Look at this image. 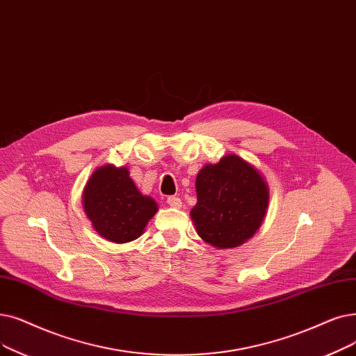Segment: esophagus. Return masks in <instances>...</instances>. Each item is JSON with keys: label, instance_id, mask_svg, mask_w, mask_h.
Segmentation results:
<instances>
[{"label": "esophagus", "instance_id": "esophagus-1", "mask_svg": "<svg viewBox=\"0 0 356 356\" xmlns=\"http://www.w3.org/2000/svg\"><path fill=\"white\" fill-rule=\"evenodd\" d=\"M167 204L172 208H180L181 207V199L177 196H168L167 197Z\"/></svg>", "mask_w": 356, "mask_h": 356}]
</instances>
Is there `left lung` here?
<instances>
[{"label":"left lung","instance_id":"left-lung-1","mask_svg":"<svg viewBox=\"0 0 356 356\" xmlns=\"http://www.w3.org/2000/svg\"><path fill=\"white\" fill-rule=\"evenodd\" d=\"M196 195L192 221L199 237L216 249H233L252 238L269 205L268 183L236 154L202 167Z\"/></svg>","mask_w":356,"mask_h":356}]
</instances>
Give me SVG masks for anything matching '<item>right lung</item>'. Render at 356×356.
Segmentation results:
<instances>
[{
	"mask_svg": "<svg viewBox=\"0 0 356 356\" xmlns=\"http://www.w3.org/2000/svg\"><path fill=\"white\" fill-rule=\"evenodd\" d=\"M83 207L99 236L113 243L140 237L159 211L156 200L138 191L128 168L112 164L91 175L83 192Z\"/></svg>",
	"mask_w": 356,
	"mask_h": 356,
	"instance_id": "right-lung-1",
	"label": "right lung"
}]
</instances>
